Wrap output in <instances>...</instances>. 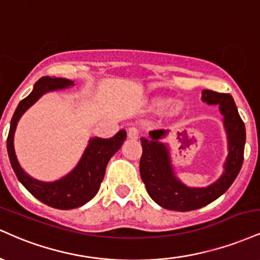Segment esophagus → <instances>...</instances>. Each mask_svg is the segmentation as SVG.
<instances>
[{
    "instance_id": "34e87169",
    "label": "esophagus",
    "mask_w": 260,
    "mask_h": 260,
    "mask_svg": "<svg viewBox=\"0 0 260 260\" xmlns=\"http://www.w3.org/2000/svg\"><path fill=\"white\" fill-rule=\"evenodd\" d=\"M128 138L129 139H138L139 138V129L136 127L128 128Z\"/></svg>"
}]
</instances>
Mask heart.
Segmentation results:
<instances>
[{"mask_svg":"<svg viewBox=\"0 0 260 260\" xmlns=\"http://www.w3.org/2000/svg\"><path fill=\"white\" fill-rule=\"evenodd\" d=\"M170 103H171V100L170 99H166V98H154L153 101H151V105L156 111H164V110L166 109L170 105ZM182 111V105L178 103H175L172 104V105H170V107L168 109V113L171 116H176L178 115Z\"/></svg>","mask_w":260,"mask_h":260,"instance_id":"1","label":"heart"}]
</instances>
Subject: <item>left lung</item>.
Wrapping results in <instances>:
<instances>
[{
  "label": "left lung",
  "instance_id": "left-lung-1",
  "mask_svg": "<svg viewBox=\"0 0 260 260\" xmlns=\"http://www.w3.org/2000/svg\"><path fill=\"white\" fill-rule=\"evenodd\" d=\"M202 101L219 106L228 137V156L223 162V171L211 184L201 188L188 187L176 176L169 145L160 140L169 131H153L149 133L150 138L140 139L143 147L139 165L142 180L150 198L169 210L189 211L205 207L229 189L242 168L246 128L232 96L207 89L202 91Z\"/></svg>",
  "mask_w": 260,
  "mask_h": 260
}]
</instances>
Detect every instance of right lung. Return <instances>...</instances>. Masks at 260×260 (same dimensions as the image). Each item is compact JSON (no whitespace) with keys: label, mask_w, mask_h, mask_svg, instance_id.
<instances>
[{"label":"right lung","mask_w":260,"mask_h":260,"mask_svg":"<svg viewBox=\"0 0 260 260\" xmlns=\"http://www.w3.org/2000/svg\"><path fill=\"white\" fill-rule=\"evenodd\" d=\"M73 85V80L66 78L43 77L39 79L34 84L30 94L18 104L11 120L10 133L7 138L8 156L20 183L44 204L61 210L82 207L96 196L105 176L107 162L112 155H115L116 151L122 147L127 137L126 131L121 129L109 139L99 138V137L90 138L76 168L59 180L44 182L26 174L20 166L14 150V133L18 122L26 110L34 105L44 94L62 90Z\"/></svg>","instance_id":"obj_1"}]
</instances>
